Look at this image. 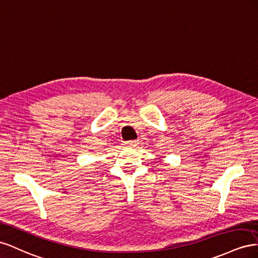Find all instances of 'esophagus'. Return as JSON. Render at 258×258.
Segmentation results:
<instances>
[{
	"instance_id": "esophagus-1",
	"label": "esophagus",
	"mask_w": 258,
	"mask_h": 258,
	"mask_svg": "<svg viewBox=\"0 0 258 258\" xmlns=\"http://www.w3.org/2000/svg\"><path fill=\"white\" fill-rule=\"evenodd\" d=\"M138 144H139L138 141H130V142L126 143V145H127L128 147H136Z\"/></svg>"
}]
</instances>
